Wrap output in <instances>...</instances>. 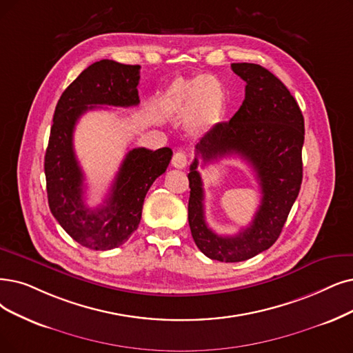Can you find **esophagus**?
I'll return each mask as SVG.
<instances>
[{"instance_id": "34e87169", "label": "esophagus", "mask_w": 353, "mask_h": 353, "mask_svg": "<svg viewBox=\"0 0 353 353\" xmlns=\"http://www.w3.org/2000/svg\"><path fill=\"white\" fill-rule=\"evenodd\" d=\"M188 163V158L184 152H176L172 158V166L176 169H184Z\"/></svg>"}]
</instances>
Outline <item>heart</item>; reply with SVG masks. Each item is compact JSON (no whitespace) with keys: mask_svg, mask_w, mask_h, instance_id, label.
<instances>
[{"mask_svg":"<svg viewBox=\"0 0 353 353\" xmlns=\"http://www.w3.org/2000/svg\"><path fill=\"white\" fill-rule=\"evenodd\" d=\"M161 107L168 116L185 119L194 133H207L224 112L221 83L213 77L175 81L161 97Z\"/></svg>","mask_w":353,"mask_h":353,"instance_id":"b5f03b06","label":"heart"}]
</instances>
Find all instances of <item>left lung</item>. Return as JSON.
<instances>
[{
  "label": "left lung",
  "instance_id": "obj_1",
  "mask_svg": "<svg viewBox=\"0 0 353 353\" xmlns=\"http://www.w3.org/2000/svg\"><path fill=\"white\" fill-rule=\"evenodd\" d=\"M245 82V100L230 121L217 123L195 146L190 166L188 223L194 242L204 255L220 262H242L270 249L281 234L303 181L301 150L304 117L288 88L256 63H232ZM237 154L257 174L263 200L250 226L239 235L220 236L203 216V189L196 171Z\"/></svg>",
  "mask_w": 353,
  "mask_h": 353
}]
</instances>
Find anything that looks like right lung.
I'll use <instances>...</instances> for the list:
<instances>
[{
  "mask_svg": "<svg viewBox=\"0 0 353 353\" xmlns=\"http://www.w3.org/2000/svg\"><path fill=\"white\" fill-rule=\"evenodd\" d=\"M139 65L103 59L90 65L61 95L54 108L45 175L49 208L63 230L79 245L110 250L123 245L142 219L146 192L171 162L172 150L132 149L119 169L103 205L94 210L83 200V172L74 152L79 117L97 105L133 107L140 103Z\"/></svg>",
  "mask_w": 353,
  "mask_h": 353,
  "instance_id": "1",
  "label": "right lung"
}]
</instances>
